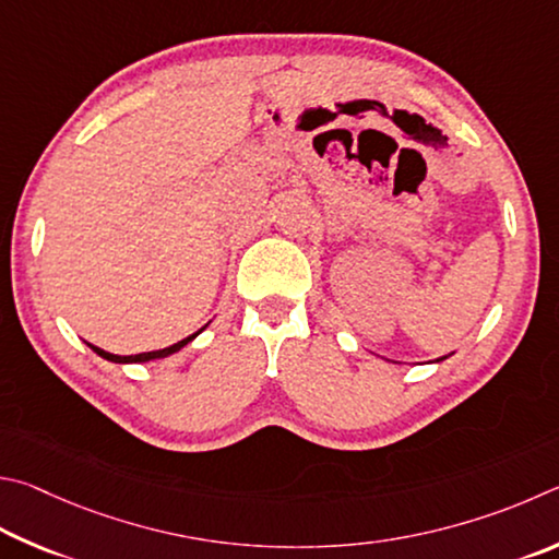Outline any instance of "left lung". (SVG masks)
Masks as SVG:
<instances>
[{
  "instance_id": "left-lung-1",
  "label": "left lung",
  "mask_w": 559,
  "mask_h": 559,
  "mask_svg": "<svg viewBox=\"0 0 559 559\" xmlns=\"http://www.w3.org/2000/svg\"><path fill=\"white\" fill-rule=\"evenodd\" d=\"M439 360H442V358H439Z\"/></svg>"
}]
</instances>
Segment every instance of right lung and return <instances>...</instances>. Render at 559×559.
Wrapping results in <instances>:
<instances>
[{"label": "right lung", "instance_id": "1", "mask_svg": "<svg viewBox=\"0 0 559 559\" xmlns=\"http://www.w3.org/2000/svg\"><path fill=\"white\" fill-rule=\"evenodd\" d=\"M195 334H199V331H195ZM195 334H193V336H189V338L179 341V344H174V346H169V348H162V350H150V354H136V356H115V354H107V350L97 348V346H91V348H93L95 354L100 356V358H105V360H112V364H144V360L166 358V356L176 354V350H181L186 344H189V341H193V338H195Z\"/></svg>", "mask_w": 559, "mask_h": 559}]
</instances>
